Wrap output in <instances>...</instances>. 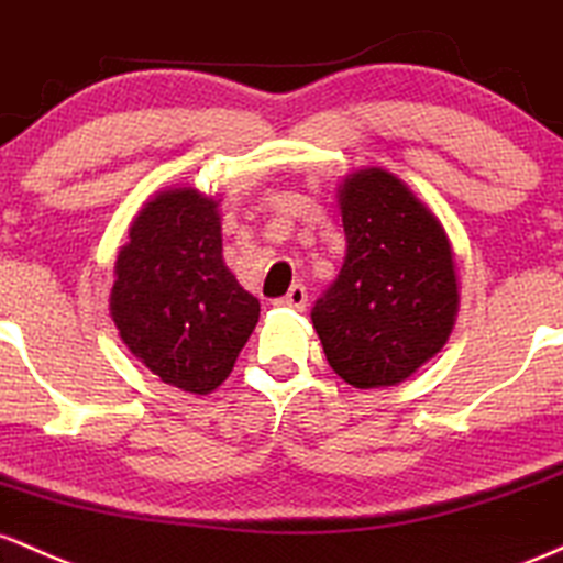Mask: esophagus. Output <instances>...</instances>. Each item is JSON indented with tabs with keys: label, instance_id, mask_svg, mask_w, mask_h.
I'll return each instance as SVG.
<instances>
[{
	"label": "esophagus",
	"instance_id": "esophagus-1",
	"mask_svg": "<svg viewBox=\"0 0 563 563\" xmlns=\"http://www.w3.org/2000/svg\"><path fill=\"white\" fill-rule=\"evenodd\" d=\"M279 302L287 308H295V311H302V308L308 306V289L302 287V284H292V287H289V292L284 295Z\"/></svg>",
	"mask_w": 563,
	"mask_h": 563
}]
</instances>
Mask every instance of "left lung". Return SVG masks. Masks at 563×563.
I'll return each mask as SVG.
<instances>
[{
    "mask_svg": "<svg viewBox=\"0 0 563 563\" xmlns=\"http://www.w3.org/2000/svg\"><path fill=\"white\" fill-rule=\"evenodd\" d=\"M345 257L311 319L353 388L407 380L450 338L457 279L444 229L396 175L362 169L340 188Z\"/></svg>",
    "mask_w": 563,
    "mask_h": 563,
    "instance_id": "8db88e82",
    "label": "left lung"
}]
</instances>
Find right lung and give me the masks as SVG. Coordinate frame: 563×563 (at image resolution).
Segmentation results:
<instances>
[{
    "label": "right lung",
    "mask_w": 563,
    "mask_h": 563,
    "mask_svg": "<svg viewBox=\"0 0 563 563\" xmlns=\"http://www.w3.org/2000/svg\"><path fill=\"white\" fill-rule=\"evenodd\" d=\"M111 316L124 345L175 388L210 394L231 375L261 302L223 263L218 201L175 188L143 207L117 257Z\"/></svg>",
    "instance_id": "obj_1"
}]
</instances>
